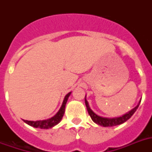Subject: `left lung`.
<instances>
[{
	"mask_svg": "<svg viewBox=\"0 0 152 152\" xmlns=\"http://www.w3.org/2000/svg\"><path fill=\"white\" fill-rule=\"evenodd\" d=\"M140 101L141 99L140 100L137 106H135L134 108L132 109L131 110H129V112H127L125 114H123L121 116H119V117H114V118H106V117H102V116L98 115L97 113H95L94 111L91 109L89 104H88V102L86 99V95H85V104L86 106H87V110L88 111V113L89 115L91 116V118L92 119V121L95 124H97L99 125H101V126H103V127H112V126H116V125H119L121 124H123L124 122H125L126 121H128L129 119L133 113L136 112V110L138 108L140 103Z\"/></svg>",
	"mask_w": 152,
	"mask_h": 152,
	"instance_id": "left-lung-1",
	"label": "left lung"
}]
</instances>
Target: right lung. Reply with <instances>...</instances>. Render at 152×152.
I'll list each match as a JSON object with an SVG mask.
<instances>
[{"label": "right lung", "instance_id": "1", "mask_svg": "<svg viewBox=\"0 0 152 152\" xmlns=\"http://www.w3.org/2000/svg\"><path fill=\"white\" fill-rule=\"evenodd\" d=\"M72 91L69 92L64 98L62 105L59 110L57 111V113L54 116H53L52 118L45 119V120H39V121H27L23 120L26 124L31 125L34 128H39V129H48L54 127L55 125H57L58 123L61 121L63 116L64 113V109H65V105L67 103L68 99L71 95Z\"/></svg>", "mask_w": 152, "mask_h": 152}]
</instances>
